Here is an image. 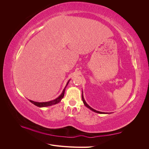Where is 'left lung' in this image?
<instances>
[{
    "instance_id": "8db88e82",
    "label": "left lung",
    "mask_w": 149,
    "mask_h": 149,
    "mask_svg": "<svg viewBox=\"0 0 149 149\" xmlns=\"http://www.w3.org/2000/svg\"><path fill=\"white\" fill-rule=\"evenodd\" d=\"M82 100H83V103H84V106H86L88 108H89V109L90 110H91V111H94V112H96V113H100V114H109V113H106V112H100V111H96V110H95V109H93L92 107H90V106L88 104L86 103V102L85 101L84 99V97H83V93H82Z\"/></svg>"
}]
</instances>
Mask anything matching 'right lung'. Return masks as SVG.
Listing matches in <instances>:
<instances>
[{"label":"right lung","mask_w":149,"mask_h":149,"mask_svg":"<svg viewBox=\"0 0 149 149\" xmlns=\"http://www.w3.org/2000/svg\"><path fill=\"white\" fill-rule=\"evenodd\" d=\"M70 79L68 80V81L66 83V86L65 87V88L63 89V91L61 93V94H60V95L58 96L57 98H56L55 100H52L50 101H48V102H36V101H31V100H30V101L34 105L37 106L38 107H47V106H52V105H54V104H58V102H60L61 101V100L63 99V97H64V94H65V89L67 86V85L68 84L69 82H70Z\"/></svg>","instance_id":"obj_1"}]
</instances>
